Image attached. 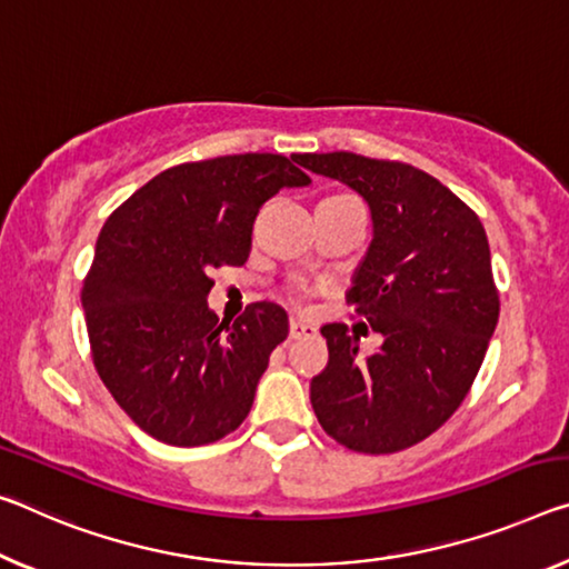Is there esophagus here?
<instances>
[{
  "label": "esophagus",
  "instance_id": "1",
  "mask_svg": "<svg viewBox=\"0 0 569 569\" xmlns=\"http://www.w3.org/2000/svg\"><path fill=\"white\" fill-rule=\"evenodd\" d=\"M288 333H291V339H306V337H313V333H317V327H313V323H306L301 319H291V323H288Z\"/></svg>",
  "mask_w": 569,
  "mask_h": 569
}]
</instances>
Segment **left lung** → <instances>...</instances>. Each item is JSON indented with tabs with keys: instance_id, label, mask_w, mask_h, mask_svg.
<instances>
[{
	"instance_id": "8db88e82",
	"label": "left lung",
	"mask_w": 569,
	"mask_h": 569,
	"mask_svg": "<svg viewBox=\"0 0 569 569\" xmlns=\"http://www.w3.org/2000/svg\"><path fill=\"white\" fill-rule=\"evenodd\" d=\"M313 174L365 197L372 242L347 303L380 331L362 359L347 323L321 327L329 365L311 380L321 428L357 453H398L436 432L479 375L499 321L486 230L436 177L402 161L299 154Z\"/></svg>"
}]
</instances>
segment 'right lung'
Returning a JSON list of instances; mask_svg holds the SVG:
<instances>
[{
	"mask_svg": "<svg viewBox=\"0 0 569 569\" xmlns=\"http://www.w3.org/2000/svg\"><path fill=\"white\" fill-rule=\"evenodd\" d=\"M299 157V154H296ZM296 157L232 154L161 171L96 242L83 281L90 355L121 410L161 443H214L248 418L268 357L288 337L281 306L236 321L207 306L212 268L242 266L256 214L311 179Z\"/></svg>",
	"mask_w": 569,
	"mask_h": 569,
	"instance_id": "obj_1",
	"label": "right lung"
}]
</instances>
